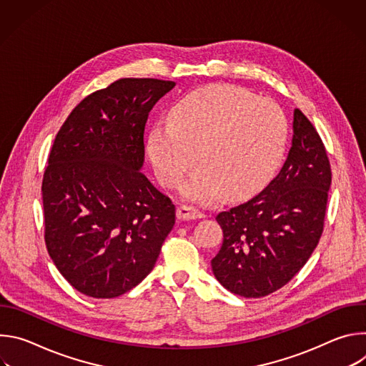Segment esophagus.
I'll return each instance as SVG.
<instances>
[{"label":"esophagus","mask_w":366,"mask_h":366,"mask_svg":"<svg viewBox=\"0 0 366 366\" xmlns=\"http://www.w3.org/2000/svg\"><path fill=\"white\" fill-rule=\"evenodd\" d=\"M205 214L201 213L198 208L189 207V205H179L177 208V217L179 220H195V219H202Z\"/></svg>","instance_id":"obj_1"}]
</instances>
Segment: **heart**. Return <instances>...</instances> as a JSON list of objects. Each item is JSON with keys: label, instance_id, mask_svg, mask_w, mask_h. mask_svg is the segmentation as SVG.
<instances>
[{"label": "heart", "instance_id": "b5f03b06", "mask_svg": "<svg viewBox=\"0 0 366 366\" xmlns=\"http://www.w3.org/2000/svg\"><path fill=\"white\" fill-rule=\"evenodd\" d=\"M285 113L269 98L234 85H208L184 95L147 137V158L164 187H182L191 201L252 195L272 177L287 146Z\"/></svg>", "mask_w": 366, "mask_h": 366}]
</instances>
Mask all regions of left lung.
<instances>
[{"label":"left lung","instance_id":"obj_1","mask_svg":"<svg viewBox=\"0 0 366 366\" xmlns=\"http://www.w3.org/2000/svg\"><path fill=\"white\" fill-rule=\"evenodd\" d=\"M292 130L280 174L262 192L216 217L223 244L212 259L214 277L244 298L265 297L290 282L323 233L330 162L317 130L298 109Z\"/></svg>","mask_w":366,"mask_h":366}]
</instances>
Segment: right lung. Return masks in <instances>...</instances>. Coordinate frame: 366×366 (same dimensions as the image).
<instances>
[{
	"mask_svg": "<svg viewBox=\"0 0 366 366\" xmlns=\"http://www.w3.org/2000/svg\"><path fill=\"white\" fill-rule=\"evenodd\" d=\"M174 81L123 78L85 97L58 132L43 175L44 242L64 278L114 298L153 269L175 205L140 172L149 112Z\"/></svg>",
	"mask_w": 366,
	"mask_h": 366,
	"instance_id": "right-lung-1",
	"label": "right lung"
}]
</instances>
